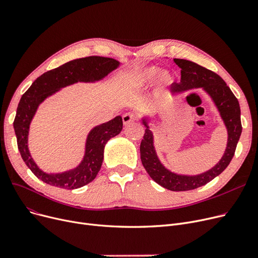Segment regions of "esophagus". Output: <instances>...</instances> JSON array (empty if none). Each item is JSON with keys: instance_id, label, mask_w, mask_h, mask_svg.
Masks as SVG:
<instances>
[{"instance_id": "34e87169", "label": "esophagus", "mask_w": 258, "mask_h": 258, "mask_svg": "<svg viewBox=\"0 0 258 258\" xmlns=\"http://www.w3.org/2000/svg\"><path fill=\"white\" fill-rule=\"evenodd\" d=\"M122 120H123V123H124V125H128L130 123L134 122L136 119H135V116H134L133 114H124L122 117Z\"/></svg>"}]
</instances>
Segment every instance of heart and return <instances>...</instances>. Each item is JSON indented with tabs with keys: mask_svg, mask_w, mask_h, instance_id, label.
I'll return each instance as SVG.
<instances>
[{
	"mask_svg": "<svg viewBox=\"0 0 258 258\" xmlns=\"http://www.w3.org/2000/svg\"><path fill=\"white\" fill-rule=\"evenodd\" d=\"M152 82L158 89L166 88L174 82V75L170 70H159L158 66H145L134 76L133 87L141 91L149 87Z\"/></svg>",
	"mask_w": 258,
	"mask_h": 258,
	"instance_id": "obj_1",
	"label": "heart"
}]
</instances>
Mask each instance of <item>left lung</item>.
<instances>
[{
	"label": "left lung",
	"instance_id": "8db88e82",
	"mask_svg": "<svg viewBox=\"0 0 258 258\" xmlns=\"http://www.w3.org/2000/svg\"><path fill=\"white\" fill-rule=\"evenodd\" d=\"M174 62L181 69V80L179 83L172 84V95L203 88L218 109L228 132L226 151L212 169L197 175H183L174 173L162 164L154 145V134L149 125L150 118L143 117L141 119L145 133L140 144V157L145 171L159 185L170 191L181 192L203 186L226 170L236 150L242 127L238 100L221 77L192 61L174 59Z\"/></svg>",
	"mask_w": 258,
	"mask_h": 258
}]
</instances>
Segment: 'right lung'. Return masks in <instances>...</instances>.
I'll use <instances>...</instances> for the list:
<instances>
[{
	"label": "right lung",
	"instance_id": "obj_1",
	"mask_svg": "<svg viewBox=\"0 0 258 258\" xmlns=\"http://www.w3.org/2000/svg\"><path fill=\"white\" fill-rule=\"evenodd\" d=\"M119 66V61L98 55L76 59L41 75L22 96L14 121L18 149L22 159L40 180L53 186L75 189L92 182L96 178L101 169L106 142L122 131L121 116L92 128L87 135L84 156L79 165L57 174L43 172L33 161L28 149L29 126L39 105L61 88L78 82L100 81Z\"/></svg>",
	"mask_w": 258,
	"mask_h": 258
}]
</instances>
